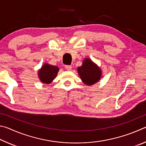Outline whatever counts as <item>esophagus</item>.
<instances>
[{
	"instance_id": "obj_1",
	"label": "esophagus",
	"mask_w": 146,
	"mask_h": 146,
	"mask_svg": "<svg viewBox=\"0 0 146 146\" xmlns=\"http://www.w3.org/2000/svg\"><path fill=\"white\" fill-rule=\"evenodd\" d=\"M65 68H66V70H68V71H71V66L66 65V66H65Z\"/></svg>"
}]
</instances>
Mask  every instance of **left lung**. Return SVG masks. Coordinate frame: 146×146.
I'll use <instances>...</instances> for the list:
<instances>
[{
    "instance_id": "8db88e82",
    "label": "left lung",
    "mask_w": 146,
    "mask_h": 146,
    "mask_svg": "<svg viewBox=\"0 0 146 146\" xmlns=\"http://www.w3.org/2000/svg\"><path fill=\"white\" fill-rule=\"evenodd\" d=\"M77 72L82 82L88 86L95 84L102 77V70L91 58L84 59L82 66L77 68Z\"/></svg>"
}]
</instances>
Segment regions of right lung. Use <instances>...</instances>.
Returning a JSON list of instances; mask_svg holds the SVG:
<instances>
[{"instance_id":"obj_1","label":"right lung","mask_w":146,"mask_h":146,"mask_svg":"<svg viewBox=\"0 0 146 146\" xmlns=\"http://www.w3.org/2000/svg\"><path fill=\"white\" fill-rule=\"evenodd\" d=\"M59 71L58 66L45 63L38 71V76L43 84H49L56 78Z\"/></svg>"}]
</instances>
